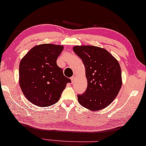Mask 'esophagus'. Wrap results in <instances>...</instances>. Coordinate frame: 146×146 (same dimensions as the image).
<instances>
[{"label": "esophagus", "mask_w": 146, "mask_h": 146, "mask_svg": "<svg viewBox=\"0 0 146 146\" xmlns=\"http://www.w3.org/2000/svg\"><path fill=\"white\" fill-rule=\"evenodd\" d=\"M75 79H76V78H75V76H72V77H71V80L72 82H73L75 81Z\"/></svg>", "instance_id": "34e87169"}]
</instances>
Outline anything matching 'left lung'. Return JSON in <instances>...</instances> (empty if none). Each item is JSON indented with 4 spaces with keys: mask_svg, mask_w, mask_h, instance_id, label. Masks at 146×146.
<instances>
[{
    "mask_svg": "<svg viewBox=\"0 0 146 146\" xmlns=\"http://www.w3.org/2000/svg\"><path fill=\"white\" fill-rule=\"evenodd\" d=\"M73 51L83 62L87 88L78 95L80 105L90 110H100L113 102L121 86V71L118 61L104 48L75 46Z\"/></svg>",
    "mask_w": 146,
    "mask_h": 146,
    "instance_id": "left-lung-1",
    "label": "left lung"
}]
</instances>
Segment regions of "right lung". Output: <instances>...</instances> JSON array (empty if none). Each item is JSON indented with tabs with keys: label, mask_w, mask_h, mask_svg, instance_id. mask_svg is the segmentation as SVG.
Here are the masks:
<instances>
[{
	"label": "right lung",
	"mask_w": 146,
	"mask_h": 146,
	"mask_svg": "<svg viewBox=\"0 0 146 146\" xmlns=\"http://www.w3.org/2000/svg\"><path fill=\"white\" fill-rule=\"evenodd\" d=\"M63 46L43 44L34 46L22 59L19 66V83L22 91L36 106L46 107L60 100L67 83L57 59Z\"/></svg>",
	"instance_id": "1"
}]
</instances>
